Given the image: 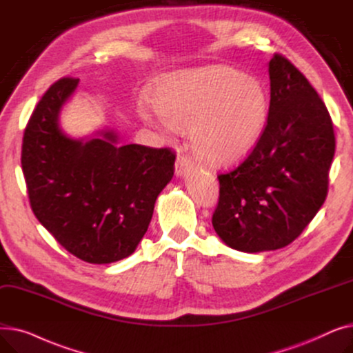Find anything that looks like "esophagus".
<instances>
[{"instance_id": "esophagus-1", "label": "esophagus", "mask_w": 353, "mask_h": 353, "mask_svg": "<svg viewBox=\"0 0 353 353\" xmlns=\"http://www.w3.org/2000/svg\"><path fill=\"white\" fill-rule=\"evenodd\" d=\"M174 169H176V174L180 176V177L189 174L193 169V163H192L190 157L179 156L177 160H176V164H174Z\"/></svg>"}]
</instances>
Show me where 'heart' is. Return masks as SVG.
<instances>
[{
  "mask_svg": "<svg viewBox=\"0 0 353 353\" xmlns=\"http://www.w3.org/2000/svg\"><path fill=\"white\" fill-rule=\"evenodd\" d=\"M150 100L167 125L189 132L196 156L217 167L248 157L263 136L269 117L263 85L228 67L165 74L153 85ZM139 111L145 121H156L147 108Z\"/></svg>",
  "mask_w": 353,
  "mask_h": 353,
  "instance_id": "b5f03b06",
  "label": "heart"
}]
</instances>
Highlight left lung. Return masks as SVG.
<instances>
[{"label": "left lung", "mask_w": 353, "mask_h": 353, "mask_svg": "<svg viewBox=\"0 0 353 353\" xmlns=\"http://www.w3.org/2000/svg\"><path fill=\"white\" fill-rule=\"evenodd\" d=\"M268 124L248 159L219 174L212 223L236 250L288 246L310 223L327 194L335 133L329 111L307 79L283 55L269 61Z\"/></svg>", "instance_id": "8db88e82"}]
</instances>
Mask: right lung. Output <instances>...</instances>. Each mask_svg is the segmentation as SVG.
<instances>
[{"instance_id":"add662e5","label":"right lung","mask_w":353,"mask_h":353,"mask_svg":"<svg viewBox=\"0 0 353 353\" xmlns=\"http://www.w3.org/2000/svg\"><path fill=\"white\" fill-rule=\"evenodd\" d=\"M79 79L54 83L26 127L21 165L30 205L40 223L71 254L94 265L132 254L174 174V152L119 144L113 130L71 139L60 111Z\"/></svg>"}]
</instances>
